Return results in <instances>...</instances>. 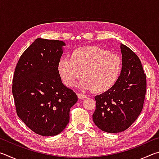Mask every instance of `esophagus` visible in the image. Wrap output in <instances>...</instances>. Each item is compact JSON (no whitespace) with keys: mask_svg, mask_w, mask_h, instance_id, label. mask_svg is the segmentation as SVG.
Returning <instances> with one entry per match:
<instances>
[{"mask_svg":"<svg viewBox=\"0 0 159 159\" xmlns=\"http://www.w3.org/2000/svg\"><path fill=\"white\" fill-rule=\"evenodd\" d=\"M77 95H78V98L79 99H85L87 98V96L84 94H81V93H77Z\"/></svg>","mask_w":159,"mask_h":159,"instance_id":"obj_1","label":"esophagus"}]
</instances>
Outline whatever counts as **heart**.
Instances as JSON below:
<instances>
[{
	"label": "heart",
	"mask_w": 159,
	"mask_h": 159,
	"mask_svg": "<svg viewBox=\"0 0 159 159\" xmlns=\"http://www.w3.org/2000/svg\"><path fill=\"white\" fill-rule=\"evenodd\" d=\"M121 66L118 55L99 47L86 46L74 50L71 59L61 58L57 68L61 79L69 87L76 84L83 74L80 88L103 93L116 83Z\"/></svg>",
	"instance_id": "heart-1"
}]
</instances>
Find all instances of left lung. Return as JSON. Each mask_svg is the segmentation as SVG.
Instances as JSON below:
<instances>
[{"label": "left lung", "mask_w": 159, "mask_h": 159, "mask_svg": "<svg viewBox=\"0 0 159 159\" xmlns=\"http://www.w3.org/2000/svg\"><path fill=\"white\" fill-rule=\"evenodd\" d=\"M122 68L116 83L95 96L93 121L101 130L116 133L128 128L139 116L146 94V75L138 55L120 43Z\"/></svg>", "instance_id": "obj_1"}]
</instances>
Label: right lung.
<instances>
[{
  "label": "right lung",
  "mask_w": 159,
  "mask_h": 159,
  "mask_svg": "<svg viewBox=\"0 0 159 159\" xmlns=\"http://www.w3.org/2000/svg\"><path fill=\"white\" fill-rule=\"evenodd\" d=\"M66 43L37 39L21 55L12 80V95L20 119L34 133L55 136L66 128L69 111L78 101L64 85L58 62Z\"/></svg>",
  "instance_id": "right-lung-1"
}]
</instances>
